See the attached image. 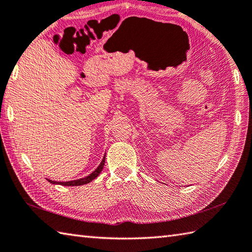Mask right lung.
<instances>
[{
    "label": "right lung",
    "mask_w": 252,
    "mask_h": 252,
    "mask_svg": "<svg viewBox=\"0 0 252 252\" xmlns=\"http://www.w3.org/2000/svg\"><path fill=\"white\" fill-rule=\"evenodd\" d=\"M105 158H106V155L103 156V158L100 162V165L97 167V168L94 170L91 175H88L86 177H84V178L81 179H77V180H71V181H65V182H61V181H53L50 179H47L50 184L52 185H61V186H83V185H86V184H90L92 180H94L95 178H97L98 175L100 174L102 168H103V165H105Z\"/></svg>",
    "instance_id": "right-lung-1"
}]
</instances>
